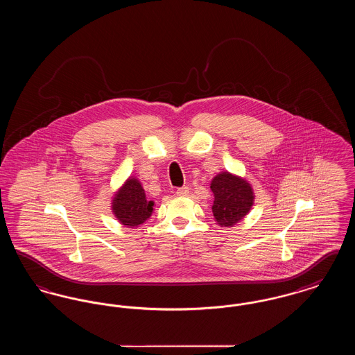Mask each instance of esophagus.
Segmentation results:
<instances>
[{"mask_svg": "<svg viewBox=\"0 0 355 355\" xmlns=\"http://www.w3.org/2000/svg\"><path fill=\"white\" fill-rule=\"evenodd\" d=\"M190 189L187 187V186H182V187H180L178 190H177V196H180V197H187L189 196V191Z\"/></svg>", "mask_w": 355, "mask_h": 355, "instance_id": "34e87169", "label": "esophagus"}]
</instances>
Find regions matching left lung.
Segmentation results:
<instances>
[{
    "mask_svg": "<svg viewBox=\"0 0 355 355\" xmlns=\"http://www.w3.org/2000/svg\"><path fill=\"white\" fill-rule=\"evenodd\" d=\"M210 189L214 194L213 216L220 226L232 227L252 210L255 196L253 187L245 178L222 171L211 180Z\"/></svg>",
    "mask_w": 355,
    "mask_h": 355,
    "instance_id": "8db88e82",
    "label": "left lung"
}]
</instances>
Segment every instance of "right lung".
<instances>
[{"label":"right lung","mask_w":355,"mask_h":355,"mask_svg":"<svg viewBox=\"0 0 355 355\" xmlns=\"http://www.w3.org/2000/svg\"><path fill=\"white\" fill-rule=\"evenodd\" d=\"M112 211L121 225L135 229L150 218L154 202L146 198L139 180L129 177L113 196Z\"/></svg>","instance_id":"add662e5"}]
</instances>
